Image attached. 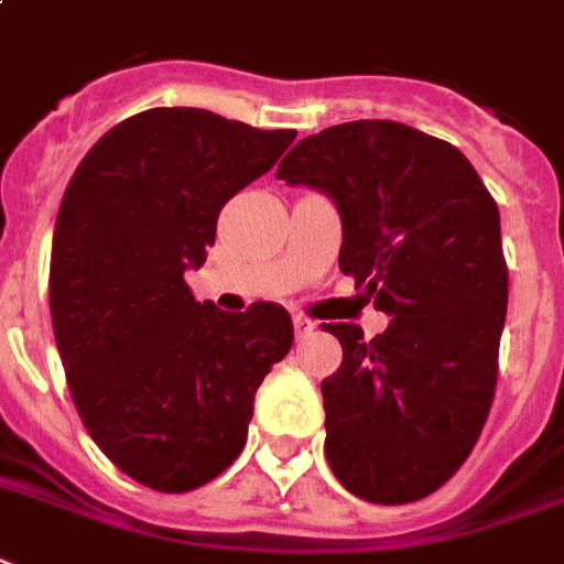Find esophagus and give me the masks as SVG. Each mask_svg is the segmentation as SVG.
<instances>
[{
  "instance_id": "esophagus-1",
  "label": "esophagus",
  "mask_w": 564,
  "mask_h": 564,
  "mask_svg": "<svg viewBox=\"0 0 564 564\" xmlns=\"http://www.w3.org/2000/svg\"><path fill=\"white\" fill-rule=\"evenodd\" d=\"M293 328H296V337H308V334L311 332H314V328H316V323H314V319H308V316H293Z\"/></svg>"
}]
</instances>
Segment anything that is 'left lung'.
Listing matches in <instances>:
<instances>
[{
	"mask_svg": "<svg viewBox=\"0 0 564 564\" xmlns=\"http://www.w3.org/2000/svg\"><path fill=\"white\" fill-rule=\"evenodd\" d=\"M276 178L332 195L339 271L392 316L371 339L360 325H323L343 346L323 380L325 458L360 499H426L469 458L496 394L507 314L499 207L453 143L394 120L302 138Z\"/></svg>",
	"mask_w": 564,
	"mask_h": 564,
	"instance_id": "8db88e82",
	"label": "left lung"
}]
</instances>
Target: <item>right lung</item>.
<instances>
[{"label": "right lung", "mask_w": 564, "mask_h": 564, "mask_svg": "<svg viewBox=\"0 0 564 564\" xmlns=\"http://www.w3.org/2000/svg\"><path fill=\"white\" fill-rule=\"evenodd\" d=\"M207 109L126 118L74 170L51 245V323L83 426L126 476L189 492L239 458L285 308L195 302L218 213L293 143Z\"/></svg>", "instance_id": "obj_1"}]
</instances>
